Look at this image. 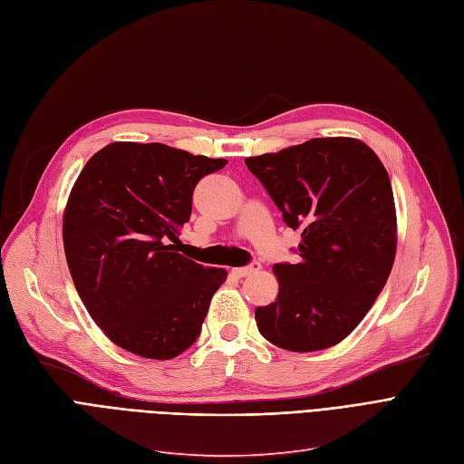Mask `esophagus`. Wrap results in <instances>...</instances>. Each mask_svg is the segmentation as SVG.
I'll list each match as a JSON object with an SVG mask.
<instances>
[{
	"label": "esophagus",
	"mask_w": 464,
	"mask_h": 464,
	"mask_svg": "<svg viewBox=\"0 0 464 464\" xmlns=\"http://www.w3.org/2000/svg\"><path fill=\"white\" fill-rule=\"evenodd\" d=\"M260 267H262L260 262H252L250 266H245V267H235L231 273L235 277H248V276H252V273L260 271Z\"/></svg>",
	"instance_id": "1"
}]
</instances>
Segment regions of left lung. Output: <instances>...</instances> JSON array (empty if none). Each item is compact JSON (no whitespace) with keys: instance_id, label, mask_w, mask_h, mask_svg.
<instances>
[{"instance_id":"1","label":"left lung","mask_w":464,"mask_h":464,"mask_svg":"<svg viewBox=\"0 0 464 464\" xmlns=\"http://www.w3.org/2000/svg\"><path fill=\"white\" fill-rule=\"evenodd\" d=\"M302 231L298 264H276L279 295L256 307L260 334L288 352L344 340L382 293L396 258L398 221L388 171L353 137H317L245 160Z\"/></svg>"}]
</instances>
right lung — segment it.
I'll list each match as a JSON object with an SVG mask.
<instances>
[{
    "instance_id": "add662e5",
    "label": "right lung",
    "mask_w": 464,
    "mask_h": 464,
    "mask_svg": "<svg viewBox=\"0 0 464 464\" xmlns=\"http://www.w3.org/2000/svg\"><path fill=\"white\" fill-rule=\"evenodd\" d=\"M226 164L116 141L80 171L63 218L66 264L85 310L116 346L171 359L198 338L227 271L185 258L178 237L197 183Z\"/></svg>"
}]
</instances>
